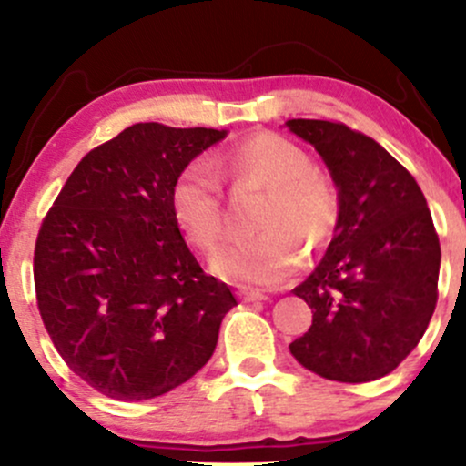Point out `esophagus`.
<instances>
[{
    "label": "esophagus",
    "mask_w": 466,
    "mask_h": 466,
    "mask_svg": "<svg viewBox=\"0 0 466 466\" xmlns=\"http://www.w3.org/2000/svg\"><path fill=\"white\" fill-rule=\"evenodd\" d=\"M238 296L243 298L245 302H263V300H267L265 293L258 291V289H240Z\"/></svg>",
    "instance_id": "esophagus-1"
}]
</instances>
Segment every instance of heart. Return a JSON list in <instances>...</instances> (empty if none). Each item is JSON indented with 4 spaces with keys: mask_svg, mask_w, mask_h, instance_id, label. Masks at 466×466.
I'll use <instances>...</instances> for the list:
<instances>
[{
    "mask_svg": "<svg viewBox=\"0 0 466 466\" xmlns=\"http://www.w3.org/2000/svg\"><path fill=\"white\" fill-rule=\"evenodd\" d=\"M217 169L218 176L214 173ZM265 188L251 229L258 234L229 243L212 256V269L237 285L274 287L296 271L302 248L322 249L339 221V192L329 175L311 166L296 142L278 133H254L215 157L186 166L170 190V208L184 237L212 251L223 237V186Z\"/></svg>",
    "mask_w": 466,
    "mask_h": 466,
    "instance_id": "1",
    "label": "heart"
}]
</instances>
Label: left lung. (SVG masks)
<instances>
[{
	"label": "left lung",
	"mask_w": 466,
	"mask_h": 466,
	"mask_svg": "<svg viewBox=\"0 0 466 466\" xmlns=\"http://www.w3.org/2000/svg\"><path fill=\"white\" fill-rule=\"evenodd\" d=\"M339 190V221L322 263L293 289L313 324L289 350L330 381L366 383L419 346L438 300L441 243L416 179L344 122L289 120Z\"/></svg>",
	"instance_id": "obj_1"
}]
</instances>
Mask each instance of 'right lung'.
Here are the masks:
<instances>
[{
  "label": "right lung",
  "instance_id": "obj_1",
  "mask_svg": "<svg viewBox=\"0 0 466 466\" xmlns=\"http://www.w3.org/2000/svg\"><path fill=\"white\" fill-rule=\"evenodd\" d=\"M223 137L203 127L133 125L80 159L41 223V319L69 370L105 397H159L215 352L237 298L192 256L170 190Z\"/></svg>",
  "mask_w": 466,
  "mask_h": 466
}]
</instances>
